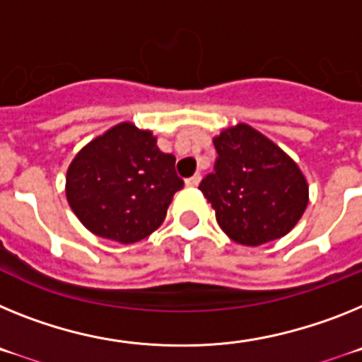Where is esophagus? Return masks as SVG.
Segmentation results:
<instances>
[{
    "label": "esophagus",
    "instance_id": "esophagus-1",
    "mask_svg": "<svg viewBox=\"0 0 362 362\" xmlns=\"http://www.w3.org/2000/svg\"><path fill=\"white\" fill-rule=\"evenodd\" d=\"M200 173H197V175H193V177L191 178H187V180H185V185H189V187H197V185L200 184Z\"/></svg>",
    "mask_w": 362,
    "mask_h": 362
}]
</instances>
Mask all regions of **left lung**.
Returning a JSON list of instances; mask_svg holds the SVG:
<instances>
[{"label":"left lung","mask_w":362,"mask_h":362,"mask_svg":"<svg viewBox=\"0 0 362 362\" xmlns=\"http://www.w3.org/2000/svg\"><path fill=\"white\" fill-rule=\"evenodd\" d=\"M213 144L218 156L199 189L224 233L244 246L290 233L308 206V184L297 163L246 124L226 129Z\"/></svg>","instance_id":"8db88e82"}]
</instances>
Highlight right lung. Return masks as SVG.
<instances>
[{
    "label": "right lung",
    "mask_w": 362,
    "mask_h": 362,
    "mask_svg": "<svg viewBox=\"0 0 362 362\" xmlns=\"http://www.w3.org/2000/svg\"><path fill=\"white\" fill-rule=\"evenodd\" d=\"M184 187L175 156L156 147L149 131L118 124L94 138L67 171V200L90 233L120 244L149 237Z\"/></svg>",
    "instance_id": "obj_1"
}]
</instances>
